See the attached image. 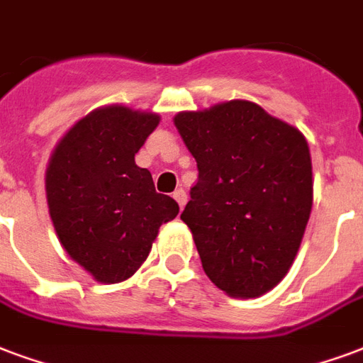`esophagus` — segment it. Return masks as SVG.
<instances>
[{"label": "esophagus", "mask_w": 363, "mask_h": 363, "mask_svg": "<svg viewBox=\"0 0 363 363\" xmlns=\"http://www.w3.org/2000/svg\"><path fill=\"white\" fill-rule=\"evenodd\" d=\"M172 197H174V199H176V201H178L179 208H184L185 203H187V195H185L184 189H176V191H174V195H172Z\"/></svg>", "instance_id": "34e87169"}]
</instances>
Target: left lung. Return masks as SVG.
Here are the masks:
<instances>
[{
    "label": "left lung",
    "instance_id": "obj_1",
    "mask_svg": "<svg viewBox=\"0 0 363 363\" xmlns=\"http://www.w3.org/2000/svg\"><path fill=\"white\" fill-rule=\"evenodd\" d=\"M174 124L197 160L182 220L204 274L233 298L268 293L295 262L312 212L306 138L245 99L182 111Z\"/></svg>",
    "mask_w": 363,
    "mask_h": 363
}]
</instances>
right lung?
Returning a JSON list of instances; mask_svg holds the SVG:
<instances>
[{"mask_svg": "<svg viewBox=\"0 0 363 363\" xmlns=\"http://www.w3.org/2000/svg\"><path fill=\"white\" fill-rule=\"evenodd\" d=\"M151 111L105 105L76 122L45 170L49 216L62 249L97 283L126 281L179 206L155 191L135 152L159 126Z\"/></svg>", "mask_w": 363, "mask_h": 363, "instance_id": "add662e5", "label": "right lung"}]
</instances>
